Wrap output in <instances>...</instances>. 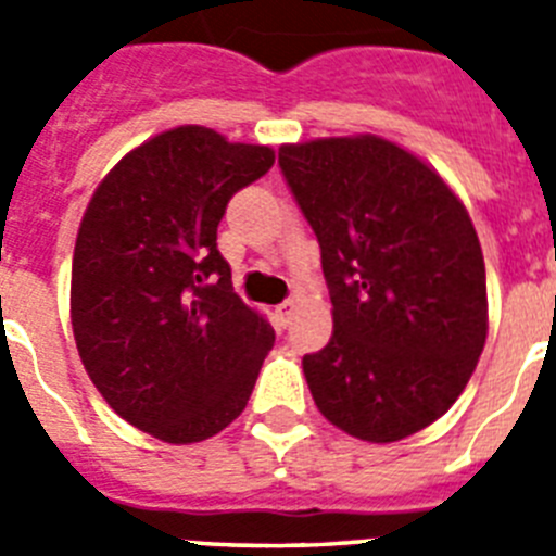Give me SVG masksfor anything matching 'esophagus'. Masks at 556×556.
Returning a JSON list of instances; mask_svg holds the SVG:
<instances>
[{"label":"esophagus","mask_w":556,"mask_h":556,"mask_svg":"<svg viewBox=\"0 0 556 556\" xmlns=\"http://www.w3.org/2000/svg\"><path fill=\"white\" fill-rule=\"evenodd\" d=\"M292 314H294V301H283L275 306V320L281 323V326H287V323L292 320Z\"/></svg>","instance_id":"1"}]
</instances>
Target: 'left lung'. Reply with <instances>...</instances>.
Wrapping results in <instances>:
<instances>
[{
  "mask_svg": "<svg viewBox=\"0 0 556 556\" xmlns=\"http://www.w3.org/2000/svg\"><path fill=\"white\" fill-rule=\"evenodd\" d=\"M320 242L333 337L303 356L323 415L395 443L451 409L488 339V278L465 205L420 159L376 136L278 150Z\"/></svg>",
  "mask_w": 556,
  "mask_h": 556,
  "instance_id": "1",
  "label": "left lung"
}]
</instances>
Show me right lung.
<instances>
[{"label": "right lung", "mask_w": 556, "mask_h": 556, "mask_svg": "<svg viewBox=\"0 0 556 556\" xmlns=\"http://www.w3.org/2000/svg\"><path fill=\"white\" fill-rule=\"evenodd\" d=\"M269 147L175 127L127 152L88 203L72 262V328L111 409L164 443H200L248 406L275 331L233 292L217 248L236 191Z\"/></svg>", "instance_id": "add662e5"}]
</instances>
